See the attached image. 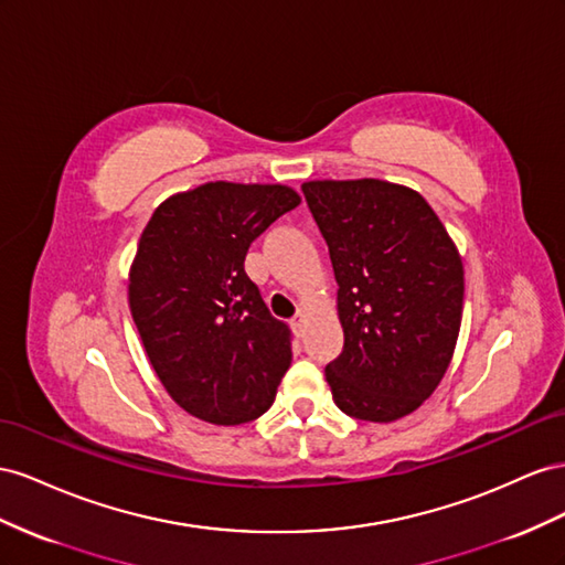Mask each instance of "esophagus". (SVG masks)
Segmentation results:
<instances>
[{
    "label": "esophagus",
    "mask_w": 565,
    "mask_h": 565,
    "mask_svg": "<svg viewBox=\"0 0 565 565\" xmlns=\"http://www.w3.org/2000/svg\"><path fill=\"white\" fill-rule=\"evenodd\" d=\"M291 327H294V331H296L298 335H302V333H305V327H308V317H305V315H296L294 321H291Z\"/></svg>",
    "instance_id": "1"
}]
</instances>
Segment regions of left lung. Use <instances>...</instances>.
<instances>
[{
	"mask_svg": "<svg viewBox=\"0 0 565 565\" xmlns=\"http://www.w3.org/2000/svg\"><path fill=\"white\" fill-rule=\"evenodd\" d=\"M338 281L345 345L327 366L338 409L391 424L438 388L457 348L463 265L422 193L385 180L302 184Z\"/></svg>",
	"mask_w": 565,
	"mask_h": 565,
	"instance_id": "8db88e82",
	"label": "left lung"
}]
</instances>
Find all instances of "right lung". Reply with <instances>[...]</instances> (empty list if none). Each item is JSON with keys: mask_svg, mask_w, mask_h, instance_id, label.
<instances>
[{"mask_svg": "<svg viewBox=\"0 0 565 565\" xmlns=\"http://www.w3.org/2000/svg\"><path fill=\"white\" fill-rule=\"evenodd\" d=\"M300 203L286 184L205 182L172 193L141 232L130 310L156 376L191 416H263L291 366V329L248 279V246Z\"/></svg>", "mask_w": 565, "mask_h": 565, "instance_id": "add662e5", "label": "right lung"}]
</instances>
